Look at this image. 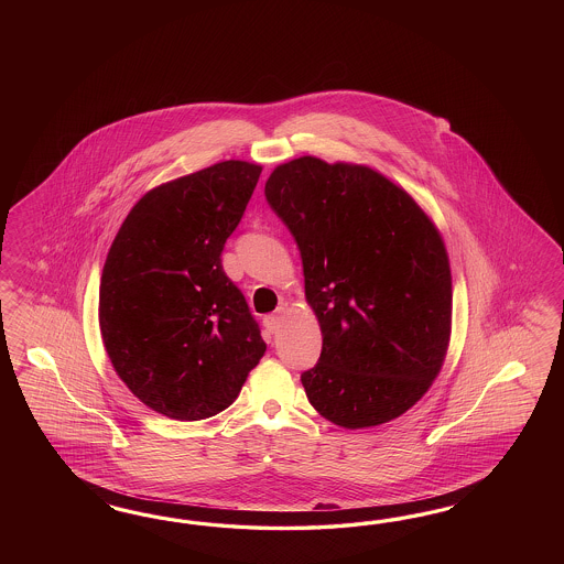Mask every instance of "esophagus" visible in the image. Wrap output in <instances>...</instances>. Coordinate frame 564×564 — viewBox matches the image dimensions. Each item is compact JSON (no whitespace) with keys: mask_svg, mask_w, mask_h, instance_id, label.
Masks as SVG:
<instances>
[{"mask_svg":"<svg viewBox=\"0 0 564 564\" xmlns=\"http://www.w3.org/2000/svg\"><path fill=\"white\" fill-rule=\"evenodd\" d=\"M283 318H285V310H283V307H279L274 314H269V316L264 318L267 330H269V333H276V330L283 326Z\"/></svg>","mask_w":564,"mask_h":564,"instance_id":"34e87169","label":"esophagus"}]
</instances>
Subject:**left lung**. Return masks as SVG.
Instances as JSON below:
<instances>
[{
  "label": "left lung",
  "instance_id": "obj_1",
  "mask_svg": "<svg viewBox=\"0 0 564 564\" xmlns=\"http://www.w3.org/2000/svg\"><path fill=\"white\" fill-rule=\"evenodd\" d=\"M304 264L321 333L307 401L347 430L411 410L443 370L453 328L451 262L426 210L370 165L304 154L264 184Z\"/></svg>",
  "mask_w": 564,
  "mask_h": 564
}]
</instances>
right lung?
Listing matches in <instances>:
<instances>
[{
    "mask_svg": "<svg viewBox=\"0 0 564 564\" xmlns=\"http://www.w3.org/2000/svg\"><path fill=\"white\" fill-rule=\"evenodd\" d=\"M260 171L229 159L154 186L105 258V351L134 397L171 420H205L229 408L267 351L221 264Z\"/></svg>",
    "mask_w": 564,
    "mask_h": 564,
    "instance_id": "right-lung-1",
    "label": "right lung"
}]
</instances>
